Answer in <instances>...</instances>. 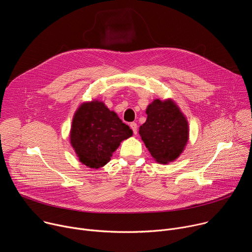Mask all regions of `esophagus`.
Here are the masks:
<instances>
[{"label": "esophagus", "mask_w": 252, "mask_h": 252, "mask_svg": "<svg viewBox=\"0 0 252 252\" xmlns=\"http://www.w3.org/2000/svg\"><path fill=\"white\" fill-rule=\"evenodd\" d=\"M129 126H130V128L132 129V131H133V134H137V125L135 124V123H130V125H129Z\"/></svg>", "instance_id": "obj_1"}]
</instances>
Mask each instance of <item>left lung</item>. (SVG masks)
I'll use <instances>...</instances> for the list:
<instances>
[{"instance_id":"left-lung-1","label":"left lung","mask_w":252,"mask_h":252,"mask_svg":"<svg viewBox=\"0 0 252 252\" xmlns=\"http://www.w3.org/2000/svg\"><path fill=\"white\" fill-rule=\"evenodd\" d=\"M147 119L139 134L154 160L168 164L184 151L189 139V125L177 104L155 99L146 108Z\"/></svg>"}]
</instances>
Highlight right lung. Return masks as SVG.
I'll return each mask as SVG.
<instances>
[{
  "instance_id": "1",
  "label": "right lung",
  "mask_w": 252,
  "mask_h": 252,
  "mask_svg": "<svg viewBox=\"0 0 252 252\" xmlns=\"http://www.w3.org/2000/svg\"><path fill=\"white\" fill-rule=\"evenodd\" d=\"M132 135L104 102L82 103L76 110L70 129V144L79 161L90 168H101L110 160L121 142Z\"/></svg>"
}]
</instances>
